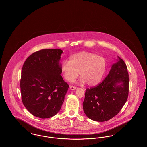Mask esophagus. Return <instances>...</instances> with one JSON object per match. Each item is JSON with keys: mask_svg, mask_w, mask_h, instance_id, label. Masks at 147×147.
I'll return each instance as SVG.
<instances>
[{"mask_svg": "<svg viewBox=\"0 0 147 147\" xmlns=\"http://www.w3.org/2000/svg\"><path fill=\"white\" fill-rule=\"evenodd\" d=\"M77 89V87H76V86H70V89L71 90H76Z\"/></svg>", "mask_w": 147, "mask_h": 147, "instance_id": "1", "label": "esophagus"}]
</instances>
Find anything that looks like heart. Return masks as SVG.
<instances>
[{"label": "heart", "mask_w": 147, "mask_h": 147, "mask_svg": "<svg viewBox=\"0 0 147 147\" xmlns=\"http://www.w3.org/2000/svg\"><path fill=\"white\" fill-rule=\"evenodd\" d=\"M106 67L105 58L87 52H82L71 57L62 65V71L64 78L72 82L79 74L80 82L88 85L98 83L103 77Z\"/></svg>", "instance_id": "heart-1"}]
</instances>
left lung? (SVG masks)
Masks as SVG:
<instances>
[{"instance_id":"left-lung-1","label":"left lung","mask_w":147,"mask_h":147,"mask_svg":"<svg viewBox=\"0 0 147 147\" xmlns=\"http://www.w3.org/2000/svg\"><path fill=\"white\" fill-rule=\"evenodd\" d=\"M129 76L124 61L118 56L109 74L98 85L86 89L83 103L88 118L98 122L108 121L115 116L128 98Z\"/></svg>"}]
</instances>
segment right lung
I'll list each match as a JSON object with an SVG mask.
<instances>
[{
  "instance_id": "obj_1",
  "label": "right lung",
  "mask_w": 147,
  "mask_h": 147,
  "mask_svg": "<svg viewBox=\"0 0 147 147\" xmlns=\"http://www.w3.org/2000/svg\"><path fill=\"white\" fill-rule=\"evenodd\" d=\"M60 49H43L28 57L24 63L20 80L21 99L36 117L48 119L60 110L69 85L61 76Z\"/></svg>"
}]
</instances>
